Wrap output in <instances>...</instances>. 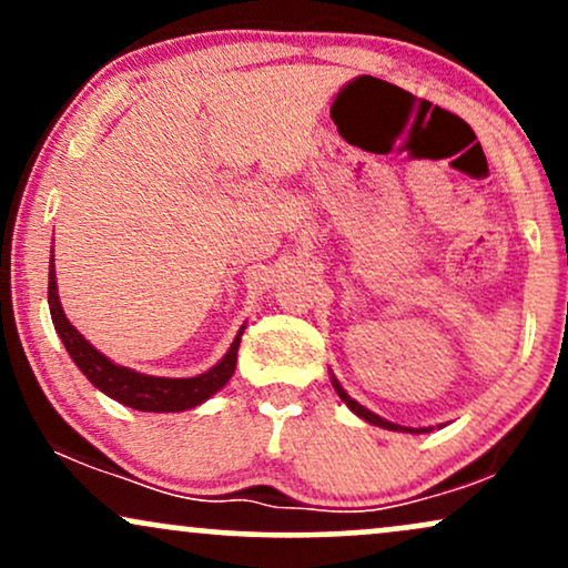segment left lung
I'll return each mask as SVG.
<instances>
[{"mask_svg":"<svg viewBox=\"0 0 568 568\" xmlns=\"http://www.w3.org/2000/svg\"><path fill=\"white\" fill-rule=\"evenodd\" d=\"M331 384H334L336 395L342 397L344 403H347V408L352 410V414H357V416H361V419H366L368 425H376V427H384V429H395V433H410V435L429 433V427H403V425H393V422L382 419L379 414H374V410H368L366 406H361V403H357V400H352V397H349L347 393H344V387H342V384H338V379H336L334 374H331Z\"/></svg>","mask_w":568,"mask_h":568,"instance_id":"left-lung-1","label":"left lung"}]
</instances>
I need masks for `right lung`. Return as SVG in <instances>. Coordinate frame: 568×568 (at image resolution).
I'll list each match as a JSON object with an SVG mask.
<instances>
[{"mask_svg":"<svg viewBox=\"0 0 568 568\" xmlns=\"http://www.w3.org/2000/svg\"><path fill=\"white\" fill-rule=\"evenodd\" d=\"M55 258H50V283H48V304H50V317H53L55 334L61 336L63 347H67L69 357L74 361V366L88 376V382L95 389H101L103 395H109L112 400L130 406L135 410H154V414H175V410H189L200 403H205L207 397L216 395L226 382L232 379L234 366H237V349L240 338H243V328L234 336L232 347L226 349V355L221 357L213 368H207L205 374L189 376V379H171V376H149L141 371L116 366L114 361H109L103 352H98L93 344L84 338L74 325L69 323L67 312H63L61 298H58V280H55Z\"/></svg>","mask_w":568,"mask_h":568,"instance_id":"obj_1","label":"right lung"}]
</instances>
